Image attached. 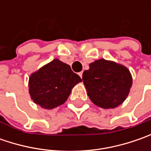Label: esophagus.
Returning <instances> with one entry per match:
<instances>
[{
  "mask_svg": "<svg viewBox=\"0 0 151 151\" xmlns=\"http://www.w3.org/2000/svg\"><path fill=\"white\" fill-rule=\"evenodd\" d=\"M82 74H83V72H82V71H81V72L79 73V76H81V78H82Z\"/></svg>",
  "mask_w": 151,
  "mask_h": 151,
  "instance_id": "34e87169",
  "label": "esophagus"
}]
</instances>
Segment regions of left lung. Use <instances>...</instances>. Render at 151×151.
Here are the masks:
<instances>
[{"instance_id": "left-lung-1", "label": "left lung", "mask_w": 151, "mask_h": 151, "mask_svg": "<svg viewBox=\"0 0 151 151\" xmlns=\"http://www.w3.org/2000/svg\"><path fill=\"white\" fill-rule=\"evenodd\" d=\"M82 80L91 101L105 109L122 104L133 83L126 67L104 59L91 63L89 70L83 72Z\"/></svg>"}]
</instances>
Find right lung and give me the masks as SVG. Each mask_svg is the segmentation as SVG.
<instances>
[{"label":"right lung","instance_id":"add662e5","mask_svg":"<svg viewBox=\"0 0 151 151\" xmlns=\"http://www.w3.org/2000/svg\"><path fill=\"white\" fill-rule=\"evenodd\" d=\"M81 81L69 65L55 59L30 76L29 94L36 104L52 109L65 103L71 89Z\"/></svg>","mask_w":151,"mask_h":151}]
</instances>
